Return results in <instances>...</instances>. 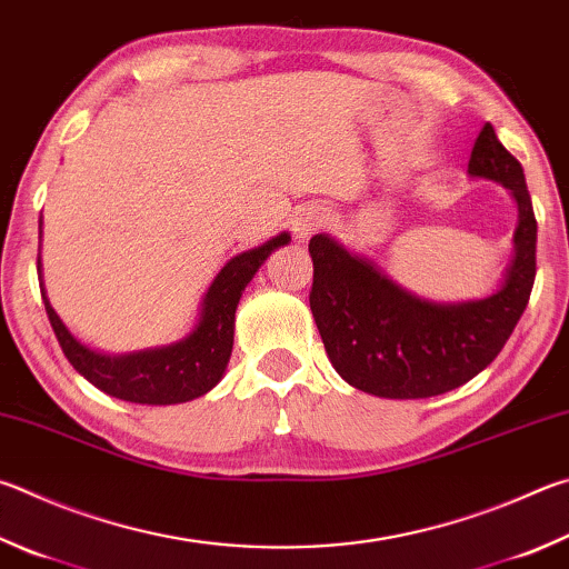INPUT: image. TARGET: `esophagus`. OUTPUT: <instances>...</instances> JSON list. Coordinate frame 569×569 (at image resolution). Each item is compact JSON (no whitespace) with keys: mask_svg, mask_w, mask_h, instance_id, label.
<instances>
[{"mask_svg":"<svg viewBox=\"0 0 569 569\" xmlns=\"http://www.w3.org/2000/svg\"><path fill=\"white\" fill-rule=\"evenodd\" d=\"M326 223V211L320 209L318 203H308L303 206L301 211H298L296 221H293V233L298 241H308L311 236L320 229V226Z\"/></svg>","mask_w":569,"mask_h":569,"instance_id":"obj_1","label":"esophagus"}]
</instances>
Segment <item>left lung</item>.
Returning a JSON list of instances; mask_svg holds the SVG:
<instances>
[{
	"label": "left lung",
	"mask_w": 569,
	"mask_h": 569,
	"mask_svg": "<svg viewBox=\"0 0 569 569\" xmlns=\"http://www.w3.org/2000/svg\"><path fill=\"white\" fill-rule=\"evenodd\" d=\"M468 177L502 183L518 206L512 258L490 296L440 303L408 291L368 256L333 236L308 243L313 258L311 311L336 373L370 396H442L488 368L528 306L535 283L537 221L520 161L485 123Z\"/></svg>",
	"instance_id": "obj_1"
}]
</instances>
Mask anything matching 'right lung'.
<instances>
[{
  "label": "right lung",
  "mask_w": 569,
  "mask_h": 569,
  "mask_svg": "<svg viewBox=\"0 0 569 569\" xmlns=\"http://www.w3.org/2000/svg\"><path fill=\"white\" fill-rule=\"evenodd\" d=\"M286 243H291L288 231L233 256L203 293L199 318L189 333L169 346L131 350V353H101L71 333L47 298L41 256L37 258L39 288L49 323L77 373L111 398L141 402V406H177V402L201 398L221 383L233 350L236 308L246 286L266 263V258Z\"/></svg>",
  "instance_id": "add662e5"
}]
</instances>
